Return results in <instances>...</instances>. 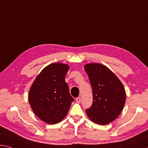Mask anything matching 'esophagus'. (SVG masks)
Listing matches in <instances>:
<instances>
[{"label": "esophagus", "instance_id": "1", "mask_svg": "<svg viewBox=\"0 0 148 148\" xmlns=\"http://www.w3.org/2000/svg\"><path fill=\"white\" fill-rule=\"evenodd\" d=\"M76 103H79L81 101V98L80 97H77L76 99Z\"/></svg>", "mask_w": 148, "mask_h": 148}]
</instances>
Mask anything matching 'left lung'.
<instances>
[{
    "label": "left lung",
    "mask_w": 148,
    "mask_h": 148,
    "mask_svg": "<svg viewBox=\"0 0 148 148\" xmlns=\"http://www.w3.org/2000/svg\"><path fill=\"white\" fill-rule=\"evenodd\" d=\"M93 90V103L86 112L97 125H106L119 116L126 102V91L120 79L109 68L99 63L84 66Z\"/></svg>",
    "instance_id": "obj_1"
}]
</instances>
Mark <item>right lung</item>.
<instances>
[{
	"mask_svg": "<svg viewBox=\"0 0 148 148\" xmlns=\"http://www.w3.org/2000/svg\"><path fill=\"white\" fill-rule=\"evenodd\" d=\"M69 66L53 63L41 70L29 91L28 100L36 115L45 123L55 125L66 116L74 99L65 76Z\"/></svg>",
	"mask_w": 148,
	"mask_h": 148,
	"instance_id": "obj_1",
	"label": "right lung"
}]
</instances>
